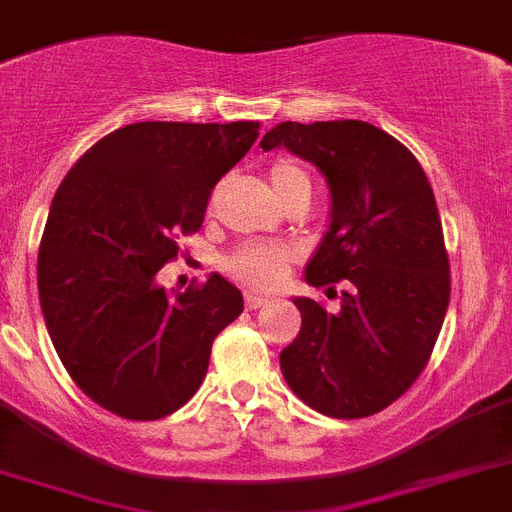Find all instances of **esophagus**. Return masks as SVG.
I'll list each match as a JSON object with an SVG mask.
<instances>
[{
    "mask_svg": "<svg viewBox=\"0 0 512 512\" xmlns=\"http://www.w3.org/2000/svg\"><path fill=\"white\" fill-rule=\"evenodd\" d=\"M268 301H270L268 296H262V293H257V291L244 293V306H247V309H260V306H265Z\"/></svg>",
    "mask_w": 512,
    "mask_h": 512,
    "instance_id": "obj_1",
    "label": "esophagus"
}]
</instances>
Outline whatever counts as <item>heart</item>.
<instances>
[{"instance_id": "obj_1", "label": "heart", "mask_w": 512, "mask_h": 512, "mask_svg": "<svg viewBox=\"0 0 512 512\" xmlns=\"http://www.w3.org/2000/svg\"><path fill=\"white\" fill-rule=\"evenodd\" d=\"M270 180H273L275 193L281 195V201L291 190L309 188V175H306L301 164L291 162V159L275 162L273 170H270ZM293 260H296V252L286 244L247 242L226 260V270L237 281L250 283V286L257 288H270L286 278Z\"/></svg>"}]
</instances>
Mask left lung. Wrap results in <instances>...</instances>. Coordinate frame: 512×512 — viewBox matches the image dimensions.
<instances>
[{
	"mask_svg": "<svg viewBox=\"0 0 512 512\" xmlns=\"http://www.w3.org/2000/svg\"><path fill=\"white\" fill-rule=\"evenodd\" d=\"M260 146H286L327 177L332 224L306 281L327 296L342 288L337 311L293 299L301 330L281 353L283 379L322 415H376L428 366L451 296L428 175L402 141L363 121H286Z\"/></svg>",
	"mask_w": 512,
	"mask_h": 512,
	"instance_id": "1",
	"label": "left lung"
}]
</instances>
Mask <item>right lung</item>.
<instances>
[{"mask_svg":"<svg viewBox=\"0 0 512 512\" xmlns=\"http://www.w3.org/2000/svg\"><path fill=\"white\" fill-rule=\"evenodd\" d=\"M257 136V121L131 123L84 151L53 195L38 250L43 319L71 381L123 420L180 410L242 314L221 275L180 293L157 273Z\"/></svg>","mask_w":512,"mask_h":512,"instance_id":"obj_1","label":"right lung"}]
</instances>
